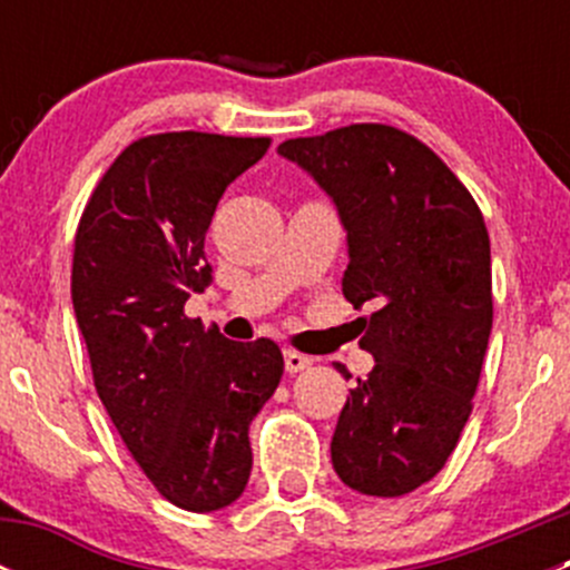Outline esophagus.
Masks as SVG:
<instances>
[{"mask_svg": "<svg viewBox=\"0 0 570 570\" xmlns=\"http://www.w3.org/2000/svg\"><path fill=\"white\" fill-rule=\"evenodd\" d=\"M284 364H286V372H289V375H297V372H303L306 366H312V358L303 353H295V350H286Z\"/></svg>", "mask_w": 570, "mask_h": 570, "instance_id": "34e87169", "label": "esophagus"}]
</instances>
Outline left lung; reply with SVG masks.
I'll list each match as a JSON object with an SVG mask.
<instances>
[{"mask_svg": "<svg viewBox=\"0 0 570 570\" xmlns=\"http://www.w3.org/2000/svg\"><path fill=\"white\" fill-rule=\"evenodd\" d=\"M278 154L333 200L347 232L342 292L375 308L361 336L375 366L338 413L333 469L366 497H405L444 469L469 422L493 322L485 220L458 176L394 126H342Z\"/></svg>", "mask_w": 570, "mask_h": 570, "instance_id": "left-lung-1", "label": "left lung"}]
</instances>
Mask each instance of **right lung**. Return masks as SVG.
<instances>
[{
    "label": "right lung",
    "instance_id": "1",
    "mask_svg": "<svg viewBox=\"0 0 570 570\" xmlns=\"http://www.w3.org/2000/svg\"><path fill=\"white\" fill-rule=\"evenodd\" d=\"M267 148L269 137H140L96 184L73 239L71 301L96 392L154 488L193 513L243 497L248 428L284 375L275 342H228L184 314L212 284L217 200Z\"/></svg>",
    "mask_w": 570,
    "mask_h": 570
}]
</instances>
